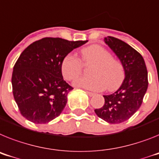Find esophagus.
<instances>
[{
    "instance_id": "esophagus-1",
    "label": "esophagus",
    "mask_w": 159,
    "mask_h": 159,
    "mask_svg": "<svg viewBox=\"0 0 159 159\" xmlns=\"http://www.w3.org/2000/svg\"><path fill=\"white\" fill-rule=\"evenodd\" d=\"M86 93L88 95H89V96H95V93H91V92H88V91H87L86 92Z\"/></svg>"
}]
</instances>
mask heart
I'll use <instances>...</instances> for the list:
<instances>
[{
  "mask_svg": "<svg viewBox=\"0 0 159 159\" xmlns=\"http://www.w3.org/2000/svg\"><path fill=\"white\" fill-rule=\"evenodd\" d=\"M81 60L85 65L93 64L91 77H81L74 82L76 88L91 91L117 89L125 77V68L120 61L113 59L111 53L100 45H91L80 51ZM83 63L79 59L67 55L61 62V73L68 81L74 80L81 74Z\"/></svg>",
  "mask_w": 159,
  "mask_h": 159,
  "instance_id": "obj_1",
  "label": "heart"
}]
</instances>
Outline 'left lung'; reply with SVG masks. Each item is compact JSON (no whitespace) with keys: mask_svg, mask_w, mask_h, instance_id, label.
<instances>
[{"mask_svg":"<svg viewBox=\"0 0 159 159\" xmlns=\"http://www.w3.org/2000/svg\"><path fill=\"white\" fill-rule=\"evenodd\" d=\"M104 42L120 59L125 77L118 90L104 96V105L95 112L108 123L119 124L129 119L142 105L148 88V73L143 57L129 45L111 36L104 38Z\"/></svg>","mask_w":159,"mask_h":159,"instance_id":"obj_1","label":"left lung"}]
</instances>
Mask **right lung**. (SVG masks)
I'll list each match as a JSON object with an SVG mask.
<instances>
[{"instance_id": "obj_1", "label": "right lung", "mask_w": 159, "mask_h": 159, "mask_svg": "<svg viewBox=\"0 0 159 159\" xmlns=\"http://www.w3.org/2000/svg\"><path fill=\"white\" fill-rule=\"evenodd\" d=\"M86 41L44 38L23 51L13 66L12 86L21 114L35 124H46L59 116L72 87L63 80L61 62Z\"/></svg>"}]
</instances>
